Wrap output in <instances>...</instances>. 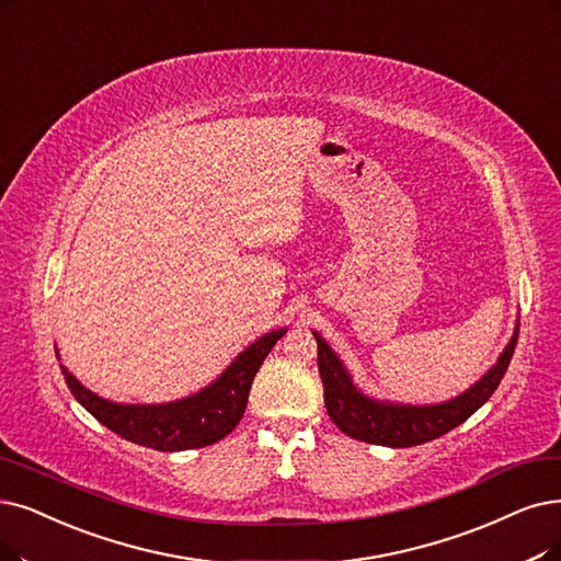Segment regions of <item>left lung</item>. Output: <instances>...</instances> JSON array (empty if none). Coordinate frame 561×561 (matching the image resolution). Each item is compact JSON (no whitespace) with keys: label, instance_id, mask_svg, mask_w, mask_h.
<instances>
[{"label":"left lung","instance_id":"obj_1","mask_svg":"<svg viewBox=\"0 0 561 561\" xmlns=\"http://www.w3.org/2000/svg\"><path fill=\"white\" fill-rule=\"evenodd\" d=\"M316 341L318 368L324 387V405L331 421L339 425L345 435L358 442L408 449V446L425 444L454 431L456 425L472 416L483 402L495 393L502 377L508 370L515 343H518V329H515L508 347L500 356V362L492 366V370L481 379V382H477L462 396L431 408L385 405V402H375L364 393H358L347 370L343 368L341 358L320 339V333H316Z\"/></svg>","mask_w":561,"mask_h":561}]
</instances>
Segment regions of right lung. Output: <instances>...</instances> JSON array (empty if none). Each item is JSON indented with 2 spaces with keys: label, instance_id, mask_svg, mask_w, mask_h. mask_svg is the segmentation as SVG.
Returning <instances> with one entry per match:
<instances>
[{
  "label": "right lung",
  "instance_id": "1",
  "mask_svg": "<svg viewBox=\"0 0 561 561\" xmlns=\"http://www.w3.org/2000/svg\"><path fill=\"white\" fill-rule=\"evenodd\" d=\"M283 335L285 329L262 335L211 387L168 405H117L87 391L64 366L61 373L80 405L115 435L156 451L203 449L237 428L255 373Z\"/></svg>",
  "mask_w": 561,
  "mask_h": 561
}]
</instances>
